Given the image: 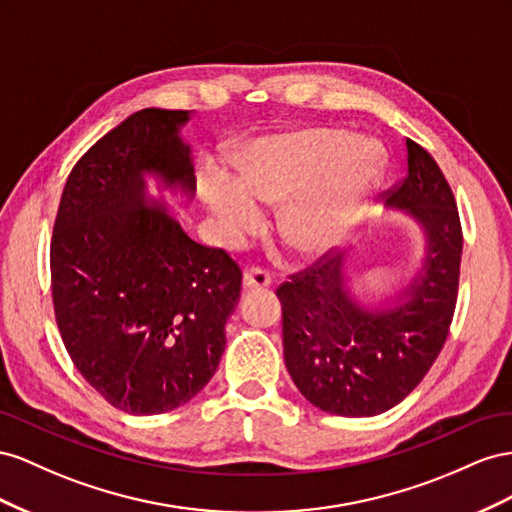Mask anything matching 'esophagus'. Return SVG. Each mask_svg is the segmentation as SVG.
Wrapping results in <instances>:
<instances>
[{
    "instance_id": "1",
    "label": "esophagus",
    "mask_w": 512,
    "mask_h": 512,
    "mask_svg": "<svg viewBox=\"0 0 512 512\" xmlns=\"http://www.w3.org/2000/svg\"><path fill=\"white\" fill-rule=\"evenodd\" d=\"M242 283L246 289H261L270 285V274L266 270H261L257 266L246 268L242 274Z\"/></svg>"
}]
</instances>
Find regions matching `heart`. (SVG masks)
Masks as SVG:
<instances>
[{
	"label": "heart",
	"mask_w": 512,
	"mask_h": 512,
	"mask_svg": "<svg viewBox=\"0 0 512 512\" xmlns=\"http://www.w3.org/2000/svg\"><path fill=\"white\" fill-rule=\"evenodd\" d=\"M379 173L382 156L371 141H349L334 128H306L257 143L242 160L240 180L210 171L203 197L229 238L259 227V206L289 199L279 214L281 238L313 257L352 231Z\"/></svg>",
	"instance_id": "obj_1"
}]
</instances>
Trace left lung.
<instances>
[{"mask_svg": "<svg viewBox=\"0 0 512 512\" xmlns=\"http://www.w3.org/2000/svg\"><path fill=\"white\" fill-rule=\"evenodd\" d=\"M405 148L407 175L384 197L422 225L427 257L394 306L356 304L341 255H321L276 289L285 367L306 401L328 414L375 416L401 403L433 367L455 315L463 251L457 201L433 156L412 139Z\"/></svg>", "mask_w": 512, "mask_h": 512, "instance_id": "1", "label": "left lung"}]
</instances>
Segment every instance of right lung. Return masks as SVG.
<instances>
[{
  "instance_id": "right-lung-1",
  "label": "right lung",
  "mask_w": 512,
  "mask_h": 512,
  "mask_svg": "<svg viewBox=\"0 0 512 512\" xmlns=\"http://www.w3.org/2000/svg\"><path fill=\"white\" fill-rule=\"evenodd\" d=\"M188 115L143 109L98 139L72 167L53 225L51 291L66 352L100 397L135 416L171 412L203 390L240 298L236 261L145 199V173L193 195L180 137Z\"/></svg>"
}]
</instances>
